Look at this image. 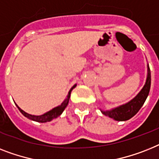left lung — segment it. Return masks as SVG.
<instances>
[{"instance_id": "left-lung-1", "label": "left lung", "mask_w": 159, "mask_h": 159, "mask_svg": "<svg viewBox=\"0 0 159 159\" xmlns=\"http://www.w3.org/2000/svg\"><path fill=\"white\" fill-rule=\"evenodd\" d=\"M151 85V73L149 69V64H147V77L145 84L141 89V91L138 93L136 96L130 100L126 104L120 105L118 107L113 108L109 110H102L100 109L102 113L105 116L113 118L116 121H126L135 116L140 110V108L143 106L144 101L146 100L149 95V90Z\"/></svg>"}]
</instances>
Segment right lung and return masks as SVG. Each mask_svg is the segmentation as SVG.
Returning <instances> with one entry per match:
<instances>
[{"instance_id":"add662e5","label":"right lung","mask_w":159,"mask_h":159,"mask_svg":"<svg viewBox=\"0 0 159 159\" xmlns=\"http://www.w3.org/2000/svg\"><path fill=\"white\" fill-rule=\"evenodd\" d=\"M76 86H77V84H75L74 86L70 89V91H68V94L67 95V97L65 98V100H64V102L62 103L59 106L55 107L54 109H52L51 110L48 111V112H46L42 115H32V114H29V113H26L24 112L23 109H21L19 108L18 105L16 104V106L18 107V109L22 113V114L24 116H25L26 117H28V119L33 120V121H35V122H50L51 120L55 119L56 117H58L59 116L61 115V113L64 112V110L65 109V108L67 107L68 104V101H69V98H70V95H71V91H73V88H75Z\"/></svg>"}]
</instances>
